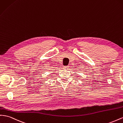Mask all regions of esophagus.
<instances>
[{"label": "esophagus", "mask_w": 123, "mask_h": 123, "mask_svg": "<svg viewBox=\"0 0 123 123\" xmlns=\"http://www.w3.org/2000/svg\"><path fill=\"white\" fill-rule=\"evenodd\" d=\"M69 66H64L63 68H64V69H67L69 68Z\"/></svg>", "instance_id": "obj_1"}]
</instances>
